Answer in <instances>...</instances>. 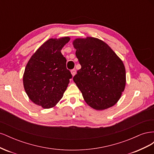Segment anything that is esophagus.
<instances>
[{
  "instance_id": "34e87169",
  "label": "esophagus",
  "mask_w": 154,
  "mask_h": 154,
  "mask_svg": "<svg viewBox=\"0 0 154 154\" xmlns=\"http://www.w3.org/2000/svg\"><path fill=\"white\" fill-rule=\"evenodd\" d=\"M71 74H72V76H74L75 75V74H76V70H75V69H72V70H71Z\"/></svg>"
}]
</instances>
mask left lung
<instances>
[{
  "label": "left lung",
  "instance_id": "1",
  "mask_svg": "<svg viewBox=\"0 0 154 154\" xmlns=\"http://www.w3.org/2000/svg\"><path fill=\"white\" fill-rule=\"evenodd\" d=\"M82 68L73 80L87 104L102 110L114 106L126 85L123 62L103 40L88 36L72 42Z\"/></svg>",
  "mask_w": 154,
  "mask_h": 154
}]
</instances>
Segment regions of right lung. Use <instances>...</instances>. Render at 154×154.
I'll return each mask as SVG.
<instances>
[{
	"label": "right lung",
	"mask_w": 154,
	"mask_h": 154,
	"mask_svg": "<svg viewBox=\"0 0 154 154\" xmlns=\"http://www.w3.org/2000/svg\"><path fill=\"white\" fill-rule=\"evenodd\" d=\"M69 36L49 38L31 56L23 75L29 98L44 109L53 108L62 98L72 74L66 68L61 50Z\"/></svg>",
	"instance_id": "obj_1"
}]
</instances>
